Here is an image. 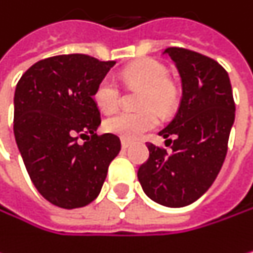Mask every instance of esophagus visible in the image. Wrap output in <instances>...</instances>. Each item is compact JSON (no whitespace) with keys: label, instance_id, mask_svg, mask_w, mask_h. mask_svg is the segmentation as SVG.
<instances>
[{"label":"esophagus","instance_id":"1","mask_svg":"<svg viewBox=\"0 0 253 253\" xmlns=\"http://www.w3.org/2000/svg\"><path fill=\"white\" fill-rule=\"evenodd\" d=\"M130 145H132V142H130L129 139H121V147H123L124 150H126V148H129Z\"/></svg>","mask_w":253,"mask_h":253}]
</instances>
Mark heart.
Listing matches in <instances>:
<instances>
[{
  "label": "heart",
  "instance_id": "heart-1",
  "mask_svg": "<svg viewBox=\"0 0 253 253\" xmlns=\"http://www.w3.org/2000/svg\"><path fill=\"white\" fill-rule=\"evenodd\" d=\"M121 79L132 86H141L139 106L141 111H121L106 118L105 129L126 139H136L153 130L159 117L153 108L160 112H168L177 99L174 85L168 81V70L156 60H141L126 67L121 72ZM94 103L103 112H112L120 105V88L111 76L99 81L93 93Z\"/></svg>",
  "mask_w": 253,
  "mask_h": 253
}]
</instances>
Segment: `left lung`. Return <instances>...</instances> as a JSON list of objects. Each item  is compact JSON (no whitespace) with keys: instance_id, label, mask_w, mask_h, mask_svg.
<instances>
[{"instance_id":"8db88e82","label":"left lung","mask_w":253,"mask_h":253,"mask_svg":"<svg viewBox=\"0 0 253 253\" xmlns=\"http://www.w3.org/2000/svg\"><path fill=\"white\" fill-rule=\"evenodd\" d=\"M164 53L178 69L183 94L175 117L159 132L171 151L148 142L150 157L138 180L153 201L186 207L209 190L223 165L236 103L229 76L217 61L184 47Z\"/></svg>"}]
</instances>
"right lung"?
Returning a JSON list of instances; mask_svg holds the SVG:
<instances>
[{
    "mask_svg": "<svg viewBox=\"0 0 253 253\" xmlns=\"http://www.w3.org/2000/svg\"><path fill=\"white\" fill-rule=\"evenodd\" d=\"M114 64L85 53L57 55L33 64L16 85L17 148L36 189L57 207L93 203L121 150L117 135L96 133L102 120L93 93Z\"/></svg>",
    "mask_w": 253,
    "mask_h": 253,
    "instance_id": "add662e5",
    "label": "right lung"
}]
</instances>
